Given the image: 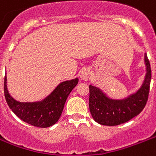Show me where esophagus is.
<instances>
[{
  "instance_id": "obj_1",
  "label": "esophagus",
  "mask_w": 156,
  "mask_h": 156,
  "mask_svg": "<svg viewBox=\"0 0 156 156\" xmlns=\"http://www.w3.org/2000/svg\"><path fill=\"white\" fill-rule=\"evenodd\" d=\"M81 78L83 79V81H87L90 78V76H91V72L90 70L86 69L83 70V72L81 73Z\"/></svg>"
}]
</instances>
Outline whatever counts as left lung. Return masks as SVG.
<instances>
[{"mask_svg":"<svg viewBox=\"0 0 156 156\" xmlns=\"http://www.w3.org/2000/svg\"><path fill=\"white\" fill-rule=\"evenodd\" d=\"M144 60L147 67L144 82L136 93L125 99H111L97 87L89 86V109L96 122L101 125H119L142 111L148 100L151 79V69L147 54H145Z\"/></svg>","mask_w":156,"mask_h":156,"instance_id":"1","label":"left lung"}]
</instances>
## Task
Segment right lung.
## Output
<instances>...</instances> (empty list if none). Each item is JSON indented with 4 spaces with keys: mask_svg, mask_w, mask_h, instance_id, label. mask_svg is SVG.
I'll return each mask as SVG.
<instances>
[{
    "mask_svg": "<svg viewBox=\"0 0 156 156\" xmlns=\"http://www.w3.org/2000/svg\"><path fill=\"white\" fill-rule=\"evenodd\" d=\"M6 80L5 76V97L9 107L21 120L37 128H48L59 120L69 95L78 83L77 78L59 83L41 101L20 102L9 95Z\"/></svg>",
    "mask_w": 156,
    "mask_h": 156,
    "instance_id": "obj_1",
    "label": "right lung"
}]
</instances>
